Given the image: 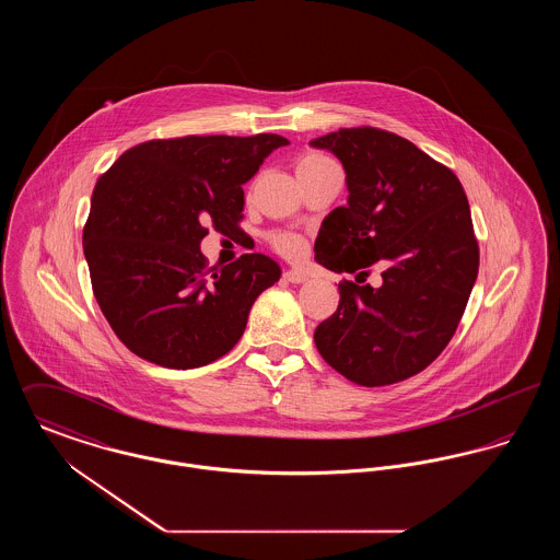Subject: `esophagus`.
Listing matches in <instances>:
<instances>
[{"label": "esophagus", "instance_id": "esophagus-1", "mask_svg": "<svg viewBox=\"0 0 560 560\" xmlns=\"http://www.w3.org/2000/svg\"><path fill=\"white\" fill-rule=\"evenodd\" d=\"M283 279H285L288 283H304V281L308 279V275L302 272V270H298V268H288V270L283 272Z\"/></svg>", "mask_w": 560, "mask_h": 560}]
</instances>
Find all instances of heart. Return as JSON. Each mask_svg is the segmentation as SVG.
<instances>
[{"label":"heart","mask_w":560,"mask_h":560,"mask_svg":"<svg viewBox=\"0 0 560 560\" xmlns=\"http://www.w3.org/2000/svg\"><path fill=\"white\" fill-rule=\"evenodd\" d=\"M327 163H331V160L325 158V155H320V153H306L304 158H300V161H298V170L319 167V165H327ZM270 245H272L279 254H283V256H288V258L300 256L302 249H304V243H302V240H300L298 235H293V233H275V235L270 237Z\"/></svg>","instance_id":"obj_1"}]
</instances>
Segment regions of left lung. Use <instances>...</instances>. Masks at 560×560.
<instances>
[{
    "instance_id": "1",
    "label": "left lung",
    "mask_w": 560,
    "mask_h": 560,
    "mask_svg": "<svg viewBox=\"0 0 560 560\" xmlns=\"http://www.w3.org/2000/svg\"><path fill=\"white\" fill-rule=\"evenodd\" d=\"M347 170L348 203L320 224L315 260L342 281L338 311L315 345L359 386H386L427 370L445 350L479 275L470 206L452 170L407 138L372 126L311 142ZM382 264L383 285L358 283Z\"/></svg>"
}]
</instances>
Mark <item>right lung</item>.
<instances>
[{
	"mask_svg": "<svg viewBox=\"0 0 560 560\" xmlns=\"http://www.w3.org/2000/svg\"><path fill=\"white\" fill-rule=\"evenodd\" d=\"M285 144L277 133L158 138L98 178L83 254L96 302L133 354L192 370L240 342L252 304L281 268L265 254L208 268L199 243L210 224L240 233L243 185Z\"/></svg>",
	"mask_w": 560,
	"mask_h": 560,
	"instance_id": "obj_1",
	"label": "right lung"
}]
</instances>
